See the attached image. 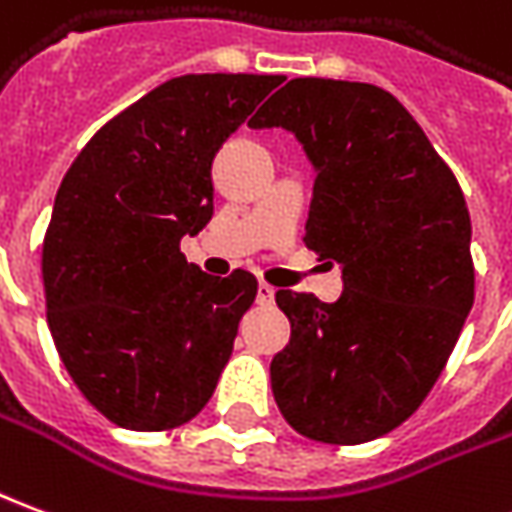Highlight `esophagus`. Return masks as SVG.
Masks as SVG:
<instances>
[{"label": "esophagus", "instance_id": "34e87169", "mask_svg": "<svg viewBox=\"0 0 512 512\" xmlns=\"http://www.w3.org/2000/svg\"><path fill=\"white\" fill-rule=\"evenodd\" d=\"M274 288H271V285H268V282H260V285H257V305H271V302H274Z\"/></svg>", "mask_w": 512, "mask_h": 512}]
</instances>
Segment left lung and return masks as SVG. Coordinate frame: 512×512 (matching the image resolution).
<instances>
[{"mask_svg": "<svg viewBox=\"0 0 512 512\" xmlns=\"http://www.w3.org/2000/svg\"><path fill=\"white\" fill-rule=\"evenodd\" d=\"M249 124L291 130L316 166L305 244L343 266L338 302L277 291L291 341L277 407L310 441L355 446L427 399L474 305L471 219L405 105L368 82L296 77Z\"/></svg>", "mask_w": 512, "mask_h": 512, "instance_id": "8db88e82", "label": "left lung"}]
</instances>
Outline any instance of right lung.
Wrapping results in <instances>:
<instances>
[{"instance_id":"obj_1","label":"right lung","mask_w":512,"mask_h":512,"mask_svg":"<svg viewBox=\"0 0 512 512\" xmlns=\"http://www.w3.org/2000/svg\"><path fill=\"white\" fill-rule=\"evenodd\" d=\"M280 74H185L107 121L71 163L46 227V321L74 385L113 424L174 430L232 355L255 274L180 252L213 216V157Z\"/></svg>"}]
</instances>
